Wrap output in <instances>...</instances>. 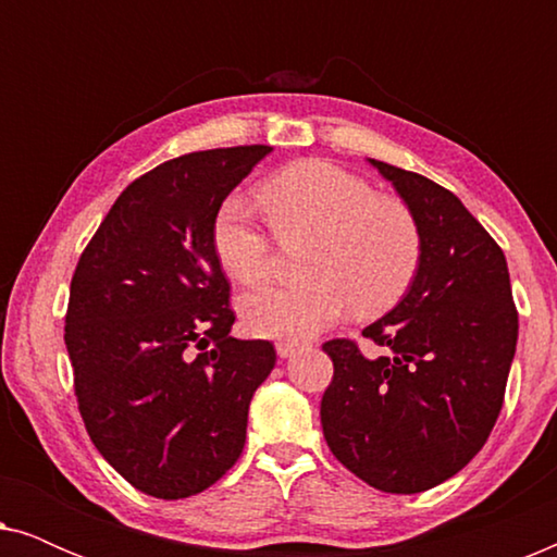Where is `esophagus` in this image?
Wrapping results in <instances>:
<instances>
[{
    "instance_id": "obj_1",
    "label": "esophagus",
    "mask_w": 557,
    "mask_h": 557,
    "mask_svg": "<svg viewBox=\"0 0 557 557\" xmlns=\"http://www.w3.org/2000/svg\"><path fill=\"white\" fill-rule=\"evenodd\" d=\"M299 349H301V342H296V339H281L276 345L278 357H292L299 352Z\"/></svg>"
}]
</instances>
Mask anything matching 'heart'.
Listing matches in <instances>:
<instances>
[{
  "mask_svg": "<svg viewBox=\"0 0 557 557\" xmlns=\"http://www.w3.org/2000/svg\"><path fill=\"white\" fill-rule=\"evenodd\" d=\"M281 240L309 239L301 269L309 278L263 286L240 299L243 322L263 337L304 339L355 314L391 309L416 278L423 235L416 212L370 182L322 159L288 164L258 189ZM212 248L240 284L269 278L276 240L246 200L227 197L212 223Z\"/></svg>",
  "mask_w": 557,
  "mask_h": 557,
  "instance_id": "b5f03b06",
  "label": "heart"
}]
</instances>
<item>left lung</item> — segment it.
Instances as JSON below:
<instances>
[{"mask_svg":"<svg viewBox=\"0 0 557 557\" xmlns=\"http://www.w3.org/2000/svg\"><path fill=\"white\" fill-rule=\"evenodd\" d=\"M416 212L423 253L393 311L355 339L324 342L334 375L322 395L330 451L362 482L416 494L446 482L497 423L517 347L507 261L459 197L423 174L370 159Z\"/></svg>","mask_w":557,"mask_h":557,"instance_id":"8db88e82","label":"left lung"}]
</instances>
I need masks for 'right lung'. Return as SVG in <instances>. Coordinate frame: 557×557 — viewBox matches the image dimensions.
I'll return each instance as SVG.
<instances>
[{
	"label": "right lung",
	"instance_id": "1",
	"mask_svg": "<svg viewBox=\"0 0 557 557\" xmlns=\"http://www.w3.org/2000/svg\"><path fill=\"white\" fill-rule=\"evenodd\" d=\"M271 147L182 154L134 180L75 265L65 314L78 410L94 446L157 499L208 490L238 461L248 406L276 364L235 339L212 223Z\"/></svg>",
	"mask_w": 557,
	"mask_h": 557
}]
</instances>
